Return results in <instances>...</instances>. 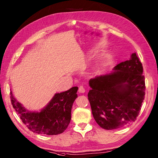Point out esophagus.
Masks as SVG:
<instances>
[{
  "instance_id": "esophagus-1",
  "label": "esophagus",
  "mask_w": 158,
  "mask_h": 158,
  "mask_svg": "<svg viewBox=\"0 0 158 158\" xmlns=\"http://www.w3.org/2000/svg\"><path fill=\"white\" fill-rule=\"evenodd\" d=\"M85 92V88L83 85H80L79 87V93H84Z\"/></svg>"
}]
</instances>
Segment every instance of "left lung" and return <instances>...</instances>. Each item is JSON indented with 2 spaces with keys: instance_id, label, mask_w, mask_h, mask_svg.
Wrapping results in <instances>:
<instances>
[{
  "instance_id": "obj_1",
  "label": "left lung",
  "mask_w": 158,
  "mask_h": 158,
  "mask_svg": "<svg viewBox=\"0 0 158 158\" xmlns=\"http://www.w3.org/2000/svg\"><path fill=\"white\" fill-rule=\"evenodd\" d=\"M114 70L89 81L92 89L88 96L93 117L106 130L121 128L135 122L145 95L143 64L136 53Z\"/></svg>"
}]
</instances>
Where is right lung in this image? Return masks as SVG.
Instances as JSON below:
<instances>
[{"mask_svg": "<svg viewBox=\"0 0 158 158\" xmlns=\"http://www.w3.org/2000/svg\"><path fill=\"white\" fill-rule=\"evenodd\" d=\"M77 87L56 94L48 105L41 112L31 113L17 102L10 92L11 105L22 122L33 132L47 135L62 133L68 127L71 119L73 104L77 97Z\"/></svg>", "mask_w": 158, "mask_h": 158, "instance_id": "add662e5", "label": "right lung"}]
</instances>
